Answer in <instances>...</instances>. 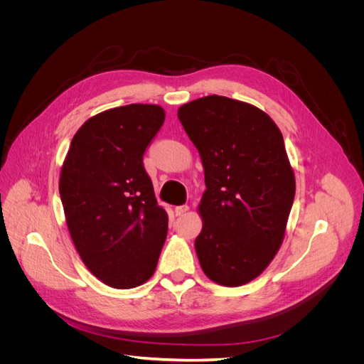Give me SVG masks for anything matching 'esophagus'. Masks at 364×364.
<instances>
[{
    "instance_id": "1",
    "label": "esophagus",
    "mask_w": 364,
    "mask_h": 364,
    "mask_svg": "<svg viewBox=\"0 0 364 364\" xmlns=\"http://www.w3.org/2000/svg\"><path fill=\"white\" fill-rule=\"evenodd\" d=\"M188 209H190V208L186 206V205H181V206H176V208H174V213H176V215L181 217V215H183L186 211H188Z\"/></svg>"
}]
</instances>
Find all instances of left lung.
I'll use <instances>...</instances> for the list:
<instances>
[{
    "instance_id": "1",
    "label": "left lung",
    "mask_w": 364,
    "mask_h": 364,
    "mask_svg": "<svg viewBox=\"0 0 364 364\" xmlns=\"http://www.w3.org/2000/svg\"><path fill=\"white\" fill-rule=\"evenodd\" d=\"M178 118L205 171L197 258L211 281L245 285L277 255L294 200L282 134L261 109L222 95L182 105Z\"/></svg>"
}]
</instances>
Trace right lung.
<instances>
[{"mask_svg":"<svg viewBox=\"0 0 364 364\" xmlns=\"http://www.w3.org/2000/svg\"><path fill=\"white\" fill-rule=\"evenodd\" d=\"M158 105H127L91 117L74 135L59 193L73 243L90 272L114 289L155 273L168 230L142 164L164 124Z\"/></svg>","mask_w":364,"mask_h":364,"instance_id":"obj_1","label":"right lung"}]
</instances>
